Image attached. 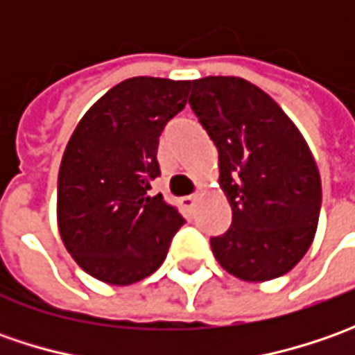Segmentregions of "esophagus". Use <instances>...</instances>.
Instances as JSON below:
<instances>
[{
    "mask_svg": "<svg viewBox=\"0 0 355 355\" xmlns=\"http://www.w3.org/2000/svg\"><path fill=\"white\" fill-rule=\"evenodd\" d=\"M196 201H198V196H185V198H182V205H184L187 211H191L193 205H196Z\"/></svg>",
    "mask_w": 355,
    "mask_h": 355,
    "instance_id": "34e87169",
    "label": "esophagus"
}]
</instances>
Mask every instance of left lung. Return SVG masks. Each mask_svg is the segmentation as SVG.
Segmentation results:
<instances>
[{
  "label": "left lung",
  "instance_id": "obj_1",
  "mask_svg": "<svg viewBox=\"0 0 355 355\" xmlns=\"http://www.w3.org/2000/svg\"><path fill=\"white\" fill-rule=\"evenodd\" d=\"M191 110L219 152L233 223L211 239L217 263L247 282L279 279L310 249L320 217L318 166L300 130L239 76L191 80Z\"/></svg>",
  "mask_w": 355,
  "mask_h": 355
}]
</instances>
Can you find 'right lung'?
Returning <instances> with one entry per match:
<instances>
[{
  "label": "right lung",
  "instance_id": "obj_1",
  "mask_svg": "<svg viewBox=\"0 0 355 355\" xmlns=\"http://www.w3.org/2000/svg\"><path fill=\"white\" fill-rule=\"evenodd\" d=\"M191 80L134 76L87 110L64 148L57 223L71 257L90 277L126 286L164 263L185 219L152 196L164 126L184 110Z\"/></svg>",
  "mask_w": 355,
  "mask_h": 355
}]
</instances>
